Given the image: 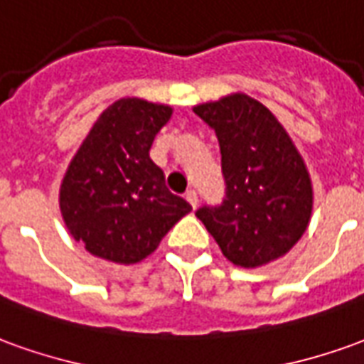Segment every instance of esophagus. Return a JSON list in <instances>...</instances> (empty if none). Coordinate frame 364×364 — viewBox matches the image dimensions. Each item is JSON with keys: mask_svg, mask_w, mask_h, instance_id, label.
<instances>
[{"mask_svg": "<svg viewBox=\"0 0 364 364\" xmlns=\"http://www.w3.org/2000/svg\"><path fill=\"white\" fill-rule=\"evenodd\" d=\"M185 199L189 200L191 207H193V208H197V205H199V197H197V191H193V189L187 191V193H185Z\"/></svg>", "mask_w": 364, "mask_h": 364, "instance_id": "esophagus-1", "label": "esophagus"}]
</instances>
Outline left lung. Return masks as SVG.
<instances>
[{
    "label": "left lung",
    "mask_w": 364,
    "mask_h": 364,
    "mask_svg": "<svg viewBox=\"0 0 364 364\" xmlns=\"http://www.w3.org/2000/svg\"><path fill=\"white\" fill-rule=\"evenodd\" d=\"M193 112L215 129L226 199L197 217L226 260L258 268L288 254L314 210V187L304 157L264 104L235 92Z\"/></svg>",
    "instance_id": "1"
}]
</instances>
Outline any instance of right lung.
Here are the masks:
<instances>
[{
  "label": "right lung",
  "mask_w": 364,
  "mask_h": 364,
  "mask_svg": "<svg viewBox=\"0 0 364 364\" xmlns=\"http://www.w3.org/2000/svg\"><path fill=\"white\" fill-rule=\"evenodd\" d=\"M173 114L167 104L120 98L98 116L58 191L68 232L98 258L136 264L156 250L191 205L165 187L149 149Z\"/></svg>",
  "instance_id": "1"
}]
</instances>
